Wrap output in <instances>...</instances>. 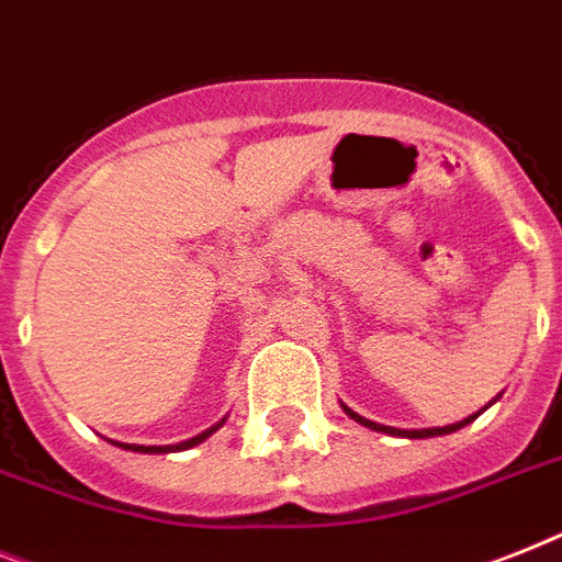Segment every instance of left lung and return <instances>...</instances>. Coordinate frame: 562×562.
<instances>
[{
	"label": "left lung",
	"mask_w": 562,
	"mask_h": 562,
	"mask_svg": "<svg viewBox=\"0 0 562 562\" xmlns=\"http://www.w3.org/2000/svg\"><path fill=\"white\" fill-rule=\"evenodd\" d=\"M346 415L349 418H355L358 424H363V427H369V430H378V432H390V436H404V439H430V436H447V432H453L459 430V427H464V424H471L476 415H471V418H464V422L459 424H447V427H430V430H395V427H386V424H375V422H369V418H363V415H358L355 409H349L344 404Z\"/></svg>",
	"instance_id": "left-lung-1"
}]
</instances>
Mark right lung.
<instances>
[{"instance_id": "add662e5", "label": "right lung", "mask_w": 562, "mask_h": 562, "mask_svg": "<svg viewBox=\"0 0 562 562\" xmlns=\"http://www.w3.org/2000/svg\"><path fill=\"white\" fill-rule=\"evenodd\" d=\"M222 424H216V427H210V430H204L202 436H195V439H187L181 441V445H170V447H144V445H121L123 450H135V453H172V450H187V447L199 445V441H204L210 436V432H216Z\"/></svg>"}]
</instances>
